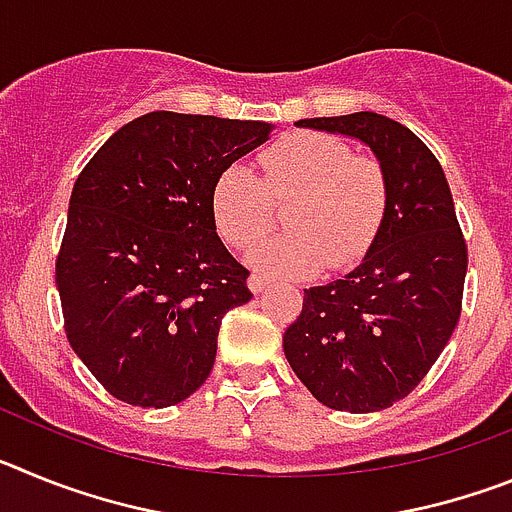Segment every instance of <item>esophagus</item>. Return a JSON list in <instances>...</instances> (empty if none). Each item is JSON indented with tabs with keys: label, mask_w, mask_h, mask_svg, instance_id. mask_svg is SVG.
I'll return each mask as SVG.
<instances>
[{
	"label": "esophagus",
	"mask_w": 512,
	"mask_h": 512,
	"mask_svg": "<svg viewBox=\"0 0 512 512\" xmlns=\"http://www.w3.org/2000/svg\"><path fill=\"white\" fill-rule=\"evenodd\" d=\"M269 284H271V279L264 277L261 271H253L251 279H248V287H251L253 292H256V295H261V292H264V289L269 287Z\"/></svg>",
	"instance_id": "1"
}]
</instances>
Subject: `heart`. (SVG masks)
Wrapping results in <instances>:
<instances>
[{"mask_svg":"<svg viewBox=\"0 0 512 512\" xmlns=\"http://www.w3.org/2000/svg\"><path fill=\"white\" fill-rule=\"evenodd\" d=\"M259 174L246 164L225 166L212 182L210 210L230 246L248 248L287 202V233L253 248L251 261L266 274L305 277L341 271L366 256L390 210V176L372 153H354L346 140L300 130L259 153Z\"/></svg>","mask_w":512,"mask_h":512,"instance_id":"1","label":"heart"}]
</instances>
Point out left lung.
Returning <instances> with one entry per match:
<instances>
[{
  "label": "left lung",
  "mask_w": 512,
  "mask_h": 512,
  "mask_svg": "<svg viewBox=\"0 0 512 512\" xmlns=\"http://www.w3.org/2000/svg\"><path fill=\"white\" fill-rule=\"evenodd\" d=\"M300 128L364 140L390 176V210L348 277L305 289L284 354L330 410L374 413L431 372L461 315L467 241L438 158L410 128L377 112L312 117Z\"/></svg>",
  "instance_id": "left-lung-1"
}]
</instances>
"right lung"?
<instances>
[{
  "label": "right lung",
  "mask_w": 512,
  "mask_h": 512,
  "mask_svg": "<svg viewBox=\"0 0 512 512\" xmlns=\"http://www.w3.org/2000/svg\"><path fill=\"white\" fill-rule=\"evenodd\" d=\"M269 128L148 112L81 169L56 287L71 348L117 400L169 408L210 377L223 315L253 297L215 233L212 182Z\"/></svg>",
  "instance_id": "obj_1"
}]
</instances>
